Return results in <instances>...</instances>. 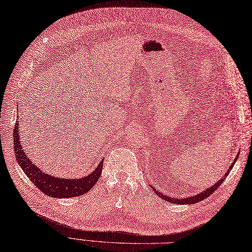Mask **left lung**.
I'll return each instance as SVG.
<instances>
[{
  "instance_id": "1",
  "label": "left lung",
  "mask_w": 252,
  "mask_h": 252,
  "mask_svg": "<svg viewBox=\"0 0 252 252\" xmlns=\"http://www.w3.org/2000/svg\"><path fill=\"white\" fill-rule=\"evenodd\" d=\"M238 157H239V154L237 155L236 159L234 160V162L231 163V165L229 166V168L227 169V171L225 172V174L223 175V178H222L221 180H219L218 182H216L215 184L212 185L211 187H209V188H207V189H204V190H203V191H201L200 193L193 195V196H189V197H186V198L169 197V196H166V195H163L161 192L158 191V189H156L155 187H153V186H151V187H152V189L155 191V193H156V194L159 195V196H160L161 198L165 199L166 201H169V202H171V203H176V204H194V203H196V202H199V201L203 200L204 198L209 197L210 195H211L214 191L217 190V189L219 188V186H220L223 182H224V180L226 179V176L228 175V173H229V172H230V170L232 169V166H234V165H235V163L237 162V160H238Z\"/></svg>"
}]
</instances>
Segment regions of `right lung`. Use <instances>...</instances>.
<instances>
[{"mask_svg":"<svg viewBox=\"0 0 252 252\" xmlns=\"http://www.w3.org/2000/svg\"><path fill=\"white\" fill-rule=\"evenodd\" d=\"M18 123L20 121L17 119L13 129L14 153L16 160L26 175L41 192L51 197L70 198L81 196V195L87 193L93 188V186L99 180L104 160L100 161V163L96 166V168L91 173L80 179H66L53 176L38 168L27 157L20 141V133H18L20 132V129H18L20 125H18Z\"/></svg>","mask_w":252,"mask_h":252,"instance_id":"obj_1","label":"right lung"}]
</instances>
